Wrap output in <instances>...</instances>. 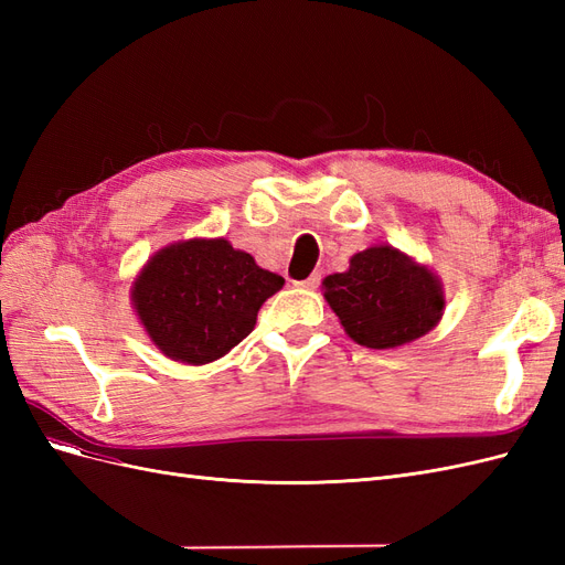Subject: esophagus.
<instances>
[{"instance_id":"obj_1","label":"esophagus","mask_w":565,"mask_h":565,"mask_svg":"<svg viewBox=\"0 0 565 565\" xmlns=\"http://www.w3.org/2000/svg\"><path fill=\"white\" fill-rule=\"evenodd\" d=\"M299 287H303V289H316L318 285H320V276L318 273H313V276H309L306 280H301V282H297Z\"/></svg>"}]
</instances>
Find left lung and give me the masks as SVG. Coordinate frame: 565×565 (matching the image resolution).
<instances>
[{
    "instance_id": "8db88e82",
    "label": "left lung",
    "mask_w": 565,
    "mask_h": 565,
    "mask_svg": "<svg viewBox=\"0 0 565 565\" xmlns=\"http://www.w3.org/2000/svg\"><path fill=\"white\" fill-rule=\"evenodd\" d=\"M322 285L347 334L367 349H396L424 337L446 306L434 273L388 245L353 254L349 270Z\"/></svg>"
}]
</instances>
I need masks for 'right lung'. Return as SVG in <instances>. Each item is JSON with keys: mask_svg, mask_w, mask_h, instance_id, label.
I'll use <instances>...</instances> for the list:
<instances>
[{"mask_svg": "<svg viewBox=\"0 0 565 565\" xmlns=\"http://www.w3.org/2000/svg\"><path fill=\"white\" fill-rule=\"evenodd\" d=\"M285 280L247 252L218 241H188L158 252L134 285V309L148 337L174 361L202 365L254 330L262 303Z\"/></svg>", "mask_w": 565, "mask_h": 565, "instance_id": "1", "label": "right lung"}]
</instances>
